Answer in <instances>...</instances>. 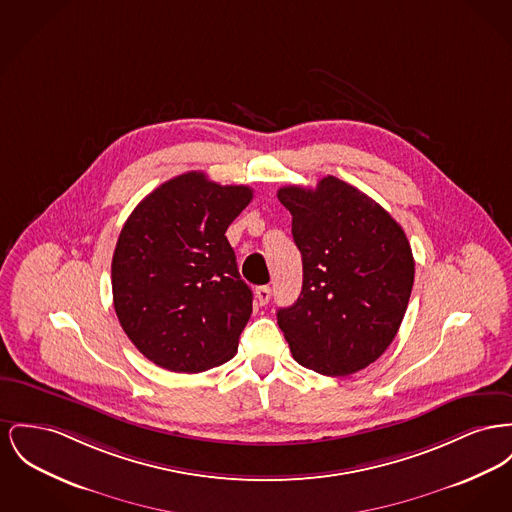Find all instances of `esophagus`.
Segmentation results:
<instances>
[{"instance_id":"esophagus-1","label":"esophagus","mask_w":512,"mask_h":512,"mask_svg":"<svg viewBox=\"0 0 512 512\" xmlns=\"http://www.w3.org/2000/svg\"><path fill=\"white\" fill-rule=\"evenodd\" d=\"M272 290L269 286H259L255 290V298L259 301V305H267L271 301Z\"/></svg>"}]
</instances>
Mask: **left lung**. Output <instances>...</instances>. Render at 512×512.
Masks as SVG:
<instances>
[{"label": "left lung", "mask_w": 512, "mask_h": 512, "mask_svg": "<svg viewBox=\"0 0 512 512\" xmlns=\"http://www.w3.org/2000/svg\"><path fill=\"white\" fill-rule=\"evenodd\" d=\"M278 201L292 214L303 263L300 298L278 309V327L303 367L352 375L400 329L416 272L408 238L381 205L334 176L315 189L280 187Z\"/></svg>", "instance_id": "1"}]
</instances>
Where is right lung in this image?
<instances>
[{"label": "right lung", "instance_id": "right-lung-1", "mask_svg": "<svg viewBox=\"0 0 512 512\" xmlns=\"http://www.w3.org/2000/svg\"><path fill=\"white\" fill-rule=\"evenodd\" d=\"M251 199L247 185L187 172L129 214L112 259L114 307L121 329L152 363L199 373L238 352L253 294L226 230Z\"/></svg>", "mask_w": 512, "mask_h": 512}]
</instances>
